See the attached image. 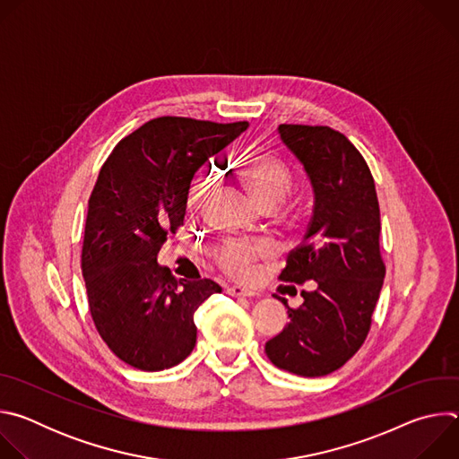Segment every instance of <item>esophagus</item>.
Listing matches in <instances>:
<instances>
[{
    "label": "esophagus",
    "mask_w": 459,
    "mask_h": 459,
    "mask_svg": "<svg viewBox=\"0 0 459 459\" xmlns=\"http://www.w3.org/2000/svg\"><path fill=\"white\" fill-rule=\"evenodd\" d=\"M227 294H230V296H243V298H250V296H254L255 292L254 290H250V289H247V287H241V285H232V287H227Z\"/></svg>",
    "instance_id": "esophagus-1"
}]
</instances>
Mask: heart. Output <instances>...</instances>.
Listing matches in <instances>:
<instances>
[{"instance_id": "1", "label": "heart", "mask_w": 459, "mask_h": 459, "mask_svg": "<svg viewBox=\"0 0 459 459\" xmlns=\"http://www.w3.org/2000/svg\"><path fill=\"white\" fill-rule=\"evenodd\" d=\"M241 157V156H239ZM234 167V165H232ZM236 178L239 185L252 195V200L259 209L274 211L278 209L287 195L292 192L294 179L289 167L269 154H248L241 160L236 161ZM212 174L202 172L192 183L186 198V207L190 212H198L207 195L212 188ZM269 254L265 243H250V241H229L216 248L214 259L218 267L234 278H247L254 264L264 259Z\"/></svg>"}]
</instances>
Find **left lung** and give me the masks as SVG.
I'll use <instances>...</instances> for the list:
<instances>
[{"label":"left lung","mask_w":459,"mask_h":459,"mask_svg":"<svg viewBox=\"0 0 459 459\" xmlns=\"http://www.w3.org/2000/svg\"><path fill=\"white\" fill-rule=\"evenodd\" d=\"M278 133L314 192L307 234L290 250L280 280L312 281L314 289L301 292L298 308L276 296L290 321L265 352L278 368L317 377L343 367L370 331L385 278L379 204L365 158L338 130L283 123Z\"/></svg>","instance_id":"8db88e82"}]
</instances>
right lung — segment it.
I'll list each match as a JSON object with an SVG mask.
<instances>
[{
    "mask_svg": "<svg viewBox=\"0 0 459 459\" xmlns=\"http://www.w3.org/2000/svg\"><path fill=\"white\" fill-rule=\"evenodd\" d=\"M247 126L156 117L123 138L100 170L82 271L101 340L130 367L154 372L183 361L195 345L194 312L221 292L212 280L178 281L156 259L183 225L195 170Z\"/></svg>",
    "mask_w": 459,
    "mask_h": 459,
    "instance_id": "1",
    "label": "right lung"
}]
</instances>
